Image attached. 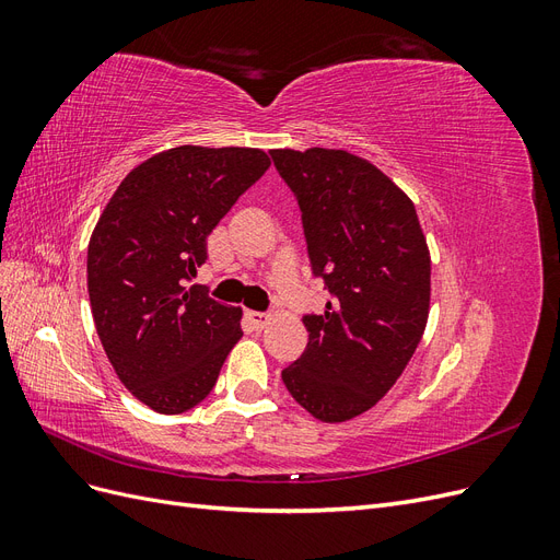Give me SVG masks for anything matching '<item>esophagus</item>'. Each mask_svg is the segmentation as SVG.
<instances>
[{
    "label": "esophagus",
    "instance_id": "1",
    "mask_svg": "<svg viewBox=\"0 0 560 560\" xmlns=\"http://www.w3.org/2000/svg\"><path fill=\"white\" fill-rule=\"evenodd\" d=\"M247 319H249V325L257 329V331H261V329H266V325L270 322V315L268 313H259V311H249L247 313Z\"/></svg>",
    "mask_w": 560,
    "mask_h": 560
}]
</instances>
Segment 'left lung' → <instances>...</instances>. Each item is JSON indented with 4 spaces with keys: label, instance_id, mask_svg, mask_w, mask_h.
<instances>
[{
    "label": "left lung",
    "instance_id": "left-lung-1",
    "mask_svg": "<svg viewBox=\"0 0 560 560\" xmlns=\"http://www.w3.org/2000/svg\"><path fill=\"white\" fill-rule=\"evenodd\" d=\"M303 212L313 273L336 296L306 315L308 346L282 371L322 422L376 406L404 374L430 315L432 261L413 200L346 149H270Z\"/></svg>",
    "mask_w": 560,
    "mask_h": 560
}]
</instances>
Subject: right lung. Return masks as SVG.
I'll use <instances>...</instances> for the list:
<instances>
[{
	"label": "right lung",
	"instance_id": "add662e5",
	"mask_svg": "<svg viewBox=\"0 0 560 560\" xmlns=\"http://www.w3.org/2000/svg\"><path fill=\"white\" fill-rule=\"evenodd\" d=\"M270 167L264 149L182 144L124 177L89 243L95 329L118 381L156 413L210 395L243 308L186 287L208 259V235Z\"/></svg>",
	"mask_w": 560,
	"mask_h": 560
}]
</instances>
